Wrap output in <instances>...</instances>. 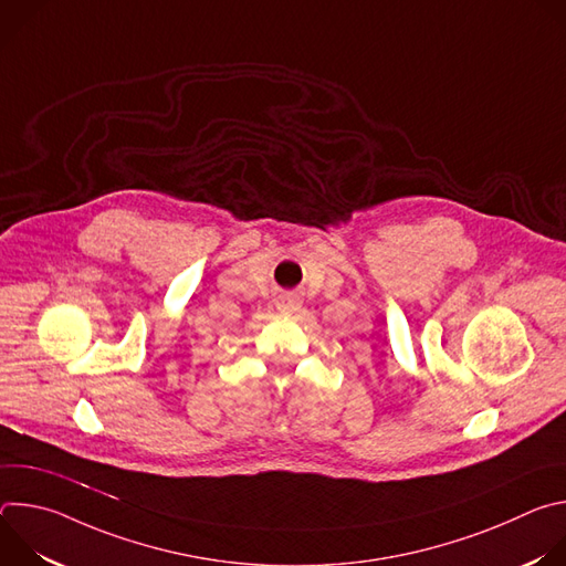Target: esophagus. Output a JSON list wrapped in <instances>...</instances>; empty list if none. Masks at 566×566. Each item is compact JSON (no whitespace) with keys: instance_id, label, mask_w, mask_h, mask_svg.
Here are the masks:
<instances>
[{"instance_id":"1","label":"esophagus","mask_w":566,"mask_h":566,"mask_svg":"<svg viewBox=\"0 0 566 566\" xmlns=\"http://www.w3.org/2000/svg\"><path fill=\"white\" fill-rule=\"evenodd\" d=\"M295 304H297V300H295L293 295H282V297L277 300V308H280V311H293Z\"/></svg>"}]
</instances>
